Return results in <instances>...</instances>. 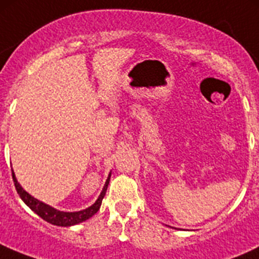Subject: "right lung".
Segmentation results:
<instances>
[{
	"label": "right lung",
	"instance_id": "1",
	"mask_svg": "<svg viewBox=\"0 0 259 259\" xmlns=\"http://www.w3.org/2000/svg\"><path fill=\"white\" fill-rule=\"evenodd\" d=\"M12 178H14V183L15 187H16V190L20 195L21 199L25 202V204L27 207H30L31 209L35 211L38 217L44 219V221L49 222V223L54 224V226H59V227H70V226H75V224H79L81 222L86 221V219L91 218L95 213H98V210L100 209L101 202H103V198L105 197L106 189H108L109 182H110V174H109L108 179H106L105 185L103 188V192L100 193L99 195L98 200L94 203L91 207L86 208V209L80 210V211H61L57 210L55 208L50 207V205L45 204V203L40 202V200L35 199L33 197H31L20 184H18L16 177H15V173L12 171Z\"/></svg>",
	"mask_w": 259,
	"mask_h": 259
}]
</instances>
